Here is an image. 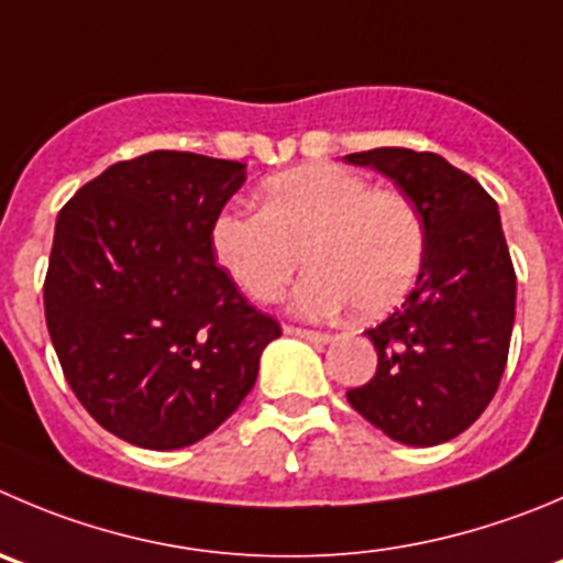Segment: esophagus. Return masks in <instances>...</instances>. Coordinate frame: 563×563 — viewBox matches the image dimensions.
<instances>
[{
    "instance_id": "34e87169",
    "label": "esophagus",
    "mask_w": 563,
    "mask_h": 563,
    "mask_svg": "<svg viewBox=\"0 0 563 563\" xmlns=\"http://www.w3.org/2000/svg\"><path fill=\"white\" fill-rule=\"evenodd\" d=\"M285 334L290 336H301V340H309V342H329V334L325 331H312V329H301V325H285Z\"/></svg>"
}]
</instances>
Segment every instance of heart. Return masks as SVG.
Returning <instances> with one entry per match:
<instances>
[{
    "label": "heart",
    "instance_id": "1",
    "mask_svg": "<svg viewBox=\"0 0 563 563\" xmlns=\"http://www.w3.org/2000/svg\"><path fill=\"white\" fill-rule=\"evenodd\" d=\"M212 251L254 301L282 296L301 267L292 309L331 318H382L398 307L426 262V221L415 198L373 187L340 165H301L260 187V212L223 210L212 221Z\"/></svg>",
    "mask_w": 563,
    "mask_h": 563
}]
</instances>
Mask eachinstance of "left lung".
Returning a JSON list of instances; mask_svg holds the SVG:
<instances>
[{"instance_id":"8db88e82","label":"left lung","mask_w":563,"mask_h":563,"mask_svg":"<svg viewBox=\"0 0 563 563\" xmlns=\"http://www.w3.org/2000/svg\"><path fill=\"white\" fill-rule=\"evenodd\" d=\"M415 198L426 221V262L404 303L367 329L376 376L347 389L358 415L404 445H439L473 426L506 371L517 273L495 198L433 152L347 154Z\"/></svg>"}]
</instances>
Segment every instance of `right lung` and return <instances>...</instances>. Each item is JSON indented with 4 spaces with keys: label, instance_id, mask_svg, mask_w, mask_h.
<instances>
[{
    "label": "right lung",
    "instance_id": "right-lung-1",
    "mask_svg": "<svg viewBox=\"0 0 563 563\" xmlns=\"http://www.w3.org/2000/svg\"><path fill=\"white\" fill-rule=\"evenodd\" d=\"M243 181L234 159L148 152L57 216L46 329L79 404L124 442L176 451L216 431L282 334L212 251V221Z\"/></svg>",
    "mask_w": 563,
    "mask_h": 563
}]
</instances>
